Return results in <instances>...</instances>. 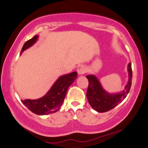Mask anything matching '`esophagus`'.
<instances>
[{
    "mask_svg": "<svg viewBox=\"0 0 148 148\" xmlns=\"http://www.w3.org/2000/svg\"><path fill=\"white\" fill-rule=\"evenodd\" d=\"M86 71H87V69H86V67L84 65H79L77 67V72L79 75H82V74H85L86 72Z\"/></svg>",
    "mask_w": 148,
    "mask_h": 148,
    "instance_id": "obj_1",
    "label": "esophagus"
}]
</instances>
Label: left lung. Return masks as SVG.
Returning a JSON list of instances; mask_svg holds the SVG:
<instances>
[{
	"instance_id": "obj_1",
	"label": "left lung",
	"mask_w": 148,
	"mask_h": 148,
	"mask_svg": "<svg viewBox=\"0 0 148 148\" xmlns=\"http://www.w3.org/2000/svg\"><path fill=\"white\" fill-rule=\"evenodd\" d=\"M128 72L129 80L125 90L116 94H110L105 91L95 75L86 76L89 83L86 96L88 102L93 109L99 113L108 111L125 99L132 86V70L131 63L128 64Z\"/></svg>"
}]
</instances>
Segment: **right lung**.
Wrapping results in <instances>:
<instances>
[{
    "mask_svg": "<svg viewBox=\"0 0 148 148\" xmlns=\"http://www.w3.org/2000/svg\"><path fill=\"white\" fill-rule=\"evenodd\" d=\"M38 36L35 35L33 38L25 42L21 49V54L25 49L31 47L37 41ZM77 78V72L61 76L53 85V86L45 96L37 99H25L21 101L30 111L37 115H43L56 113L60 109L63 102L68 88Z\"/></svg>",
    "mask_w": 148,
    "mask_h": 148,
    "instance_id": "obj_1",
    "label": "right lung"
}]
</instances>
